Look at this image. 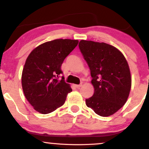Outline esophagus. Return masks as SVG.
Masks as SVG:
<instances>
[{
    "label": "esophagus",
    "mask_w": 149,
    "mask_h": 149,
    "mask_svg": "<svg viewBox=\"0 0 149 149\" xmlns=\"http://www.w3.org/2000/svg\"><path fill=\"white\" fill-rule=\"evenodd\" d=\"M74 86L76 87L77 88H80V87L82 86V84H80V85H74Z\"/></svg>",
    "instance_id": "esophagus-1"
}]
</instances>
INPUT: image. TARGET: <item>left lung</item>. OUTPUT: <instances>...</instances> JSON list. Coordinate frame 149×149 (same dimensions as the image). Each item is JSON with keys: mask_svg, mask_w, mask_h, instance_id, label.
<instances>
[{"mask_svg": "<svg viewBox=\"0 0 149 149\" xmlns=\"http://www.w3.org/2000/svg\"><path fill=\"white\" fill-rule=\"evenodd\" d=\"M90 69L95 92L85 100L87 107L97 115L111 116L127 102L132 78L129 65L123 53L114 46L81 40L78 44Z\"/></svg>", "mask_w": 149, "mask_h": 149, "instance_id": "left-lung-1", "label": "left lung"}]
</instances>
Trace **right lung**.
Masks as SVG:
<instances>
[{
  "instance_id": "add662e5",
  "label": "right lung",
  "mask_w": 149,
  "mask_h": 149,
  "mask_svg": "<svg viewBox=\"0 0 149 149\" xmlns=\"http://www.w3.org/2000/svg\"><path fill=\"white\" fill-rule=\"evenodd\" d=\"M78 43V40L56 39L34 48L26 58L22 74V86L27 101L38 112L51 113L61 107L72 91L65 83L61 66Z\"/></svg>"
}]
</instances>
